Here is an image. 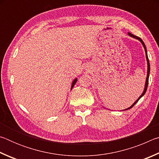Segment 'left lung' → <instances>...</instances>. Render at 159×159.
<instances>
[{
	"label": "left lung",
	"mask_w": 159,
	"mask_h": 159,
	"mask_svg": "<svg viewBox=\"0 0 159 159\" xmlns=\"http://www.w3.org/2000/svg\"><path fill=\"white\" fill-rule=\"evenodd\" d=\"M128 35H129V36H131V37L134 38V39H136L139 40V41L142 43V45H143V47H144V50H145V53H146V58H147V79H146V83H145V87H144V89L143 93H142V95H140V97H139V98L138 99H137V100H136L135 102H134V103L133 104V105H132L131 107H129V108H128V109H125V110L130 109V108H132V107H133L134 105V104H135L137 103V102H138L139 101V99H140V98H142V97L144 95L145 93H146L147 89V87H148V82H149V72H150V64H149V59H148V56H147V48H146V46H145V45H144V42H143V41H142V40L140 39V38L138 37V36H134V35L132 34H130V33H128Z\"/></svg>",
	"instance_id": "8db88e82"
}]
</instances>
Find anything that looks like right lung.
<instances>
[{
	"instance_id": "obj_1",
	"label": "right lung",
	"mask_w": 159,
	"mask_h": 159,
	"mask_svg": "<svg viewBox=\"0 0 159 159\" xmlns=\"http://www.w3.org/2000/svg\"><path fill=\"white\" fill-rule=\"evenodd\" d=\"M76 81H77V79H75L74 80V81L72 82V85H71V89H72V88H73V87H74V85L76 84Z\"/></svg>"
}]
</instances>
